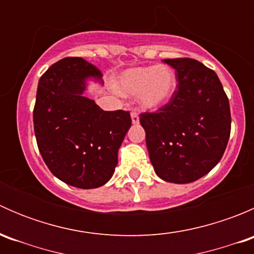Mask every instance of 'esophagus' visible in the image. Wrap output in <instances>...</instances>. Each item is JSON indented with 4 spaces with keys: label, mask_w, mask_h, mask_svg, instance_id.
Segmentation results:
<instances>
[{
    "label": "esophagus",
    "mask_w": 254,
    "mask_h": 254,
    "mask_svg": "<svg viewBox=\"0 0 254 254\" xmlns=\"http://www.w3.org/2000/svg\"><path fill=\"white\" fill-rule=\"evenodd\" d=\"M131 120L134 124H137V123H139V114H137V112H131Z\"/></svg>",
    "instance_id": "34e87169"
}]
</instances>
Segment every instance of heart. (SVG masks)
<instances>
[{
  "label": "heart",
  "mask_w": 254,
  "mask_h": 254,
  "mask_svg": "<svg viewBox=\"0 0 254 254\" xmlns=\"http://www.w3.org/2000/svg\"><path fill=\"white\" fill-rule=\"evenodd\" d=\"M176 87V72L166 65L130 68L118 82L120 93L124 96L139 94L140 104L145 109H157L167 103Z\"/></svg>",
  "instance_id": "heart-1"
}]
</instances>
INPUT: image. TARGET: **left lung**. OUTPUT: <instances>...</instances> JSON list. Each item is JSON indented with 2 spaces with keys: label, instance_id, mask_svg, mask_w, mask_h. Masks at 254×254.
Returning <instances> with one entry per match:
<instances>
[{
  "label": "left lung",
  "instance_id": "left-lung-1",
  "mask_svg": "<svg viewBox=\"0 0 254 254\" xmlns=\"http://www.w3.org/2000/svg\"><path fill=\"white\" fill-rule=\"evenodd\" d=\"M176 70L177 89L157 112L141 113L146 146L156 175L190 183L221 160L231 132L226 93L211 68L189 58L166 59Z\"/></svg>",
  "mask_w": 254,
  "mask_h": 254
}]
</instances>
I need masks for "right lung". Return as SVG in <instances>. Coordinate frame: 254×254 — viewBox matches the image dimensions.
<instances>
[{
	"label": "right lung",
	"instance_id": "obj_1",
	"mask_svg": "<svg viewBox=\"0 0 254 254\" xmlns=\"http://www.w3.org/2000/svg\"><path fill=\"white\" fill-rule=\"evenodd\" d=\"M102 72L82 58H65L43 73L33 122L45 165L64 183L81 189L106 184L131 127L130 113L106 112L83 96L86 79Z\"/></svg>",
	"mask_w": 254,
	"mask_h": 254
}]
</instances>
